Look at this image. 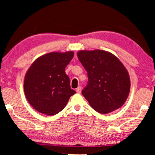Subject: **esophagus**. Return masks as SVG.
<instances>
[{
	"label": "esophagus",
	"instance_id": "obj_1",
	"mask_svg": "<svg viewBox=\"0 0 155 155\" xmlns=\"http://www.w3.org/2000/svg\"><path fill=\"white\" fill-rule=\"evenodd\" d=\"M76 91H77V92L78 94H80L81 92V87H80V86H79V87H78L77 88V90H76Z\"/></svg>",
	"mask_w": 155,
	"mask_h": 155
}]
</instances>
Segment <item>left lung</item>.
<instances>
[{
	"mask_svg": "<svg viewBox=\"0 0 155 155\" xmlns=\"http://www.w3.org/2000/svg\"><path fill=\"white\" fill-rule=\"evenodd\" d=\"M78 58L87 72L88 82L82 91L90 106L106 114L121 107L130 91V78L121 61L109 52L81 51Z\"/></svg>",
	"mask_w": 155,
	"mask_h": 155,
	"instance_id": "left-lung-1",
	"label": "left lung"
}]
</instances>
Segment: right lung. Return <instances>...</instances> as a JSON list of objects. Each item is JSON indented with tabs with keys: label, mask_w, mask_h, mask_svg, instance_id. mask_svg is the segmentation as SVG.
I'll list each match as a JSON object with an SVG mask.
<instances>
[{
	"label": "right lung",
	"mask_w": 155,
	"mask_h": 155,
	"mask_svg": "<svg viewBox=\"0 0 155 155\" xmlns=\"http://www.w3.org/2000/svg\"><path fill=\"white\" fill-rule=\"evenodd\" d=\"M74 53L50 52L37 59L26 74L24 90L27 101L37 111L55 115L66 106L76 93L70 87L65 67Z\"/></svg>",
	"instance_id": "right-lung-1"
}]
</instances>
